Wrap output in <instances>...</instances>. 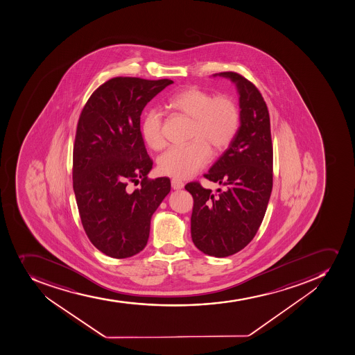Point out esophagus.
Returning <instances> with one entry per match:
<instances>
[{"mask_svg": "<svg viewBox=\"0 0 355 355\" xmlns=\"http://www.w3.org/2000/svg\"><path fill=\"white\" fill-rule=\"evenodd\" d=\"M171 186H173V189H182L184 187V182L182 180H179V179L173 178L171 180Z\"/></svg>", "mask_w": 355, "mask_h": 355, "instance_id": "34e87169", "label": "esophagus"}]
</instances>
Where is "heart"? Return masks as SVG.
<instances>
[{"instance_id": "obj_1", "label": "heart", "mask_w": 355, "mask_h": 355, "mask_svg": "<svg viewBox=\"0 0 355 355\" xmlns=\"http://www.w3.org/2000/svg\"><path fill=\"white\" fill-rule=\"evenodd\" d=\"M170 107L192 119L189 143L170 147L159 157V170L175 178L196 175L212 155L211 147L220 150L227 147L238 134L241 114L238 105L227 94L214 96L198 87H189L170 96ZM162 113L150 108L144 114L140 132L147 146L162 150L166 138L162 131Z\"/></svg>"}]
</instances>
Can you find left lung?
<instances>
[{
    "label": "left lung",
    "instance_id": "1",
    "mask_svg": "<svg viewBox=\"0 0 355 355\" xmlns=\"http://www.w3.org/2000/svg\"><path fill=\"white\" fill-rule=\"evenodd\" d=\"M219 75L235 82L241 108L238 134L205 173L223 189L212 193L192 182L185 189L194 201L193 242L203 254L223 258L247 247L259 230L273 187V144L270 113L257 87L239 73Z\"/></svg>",
    "mask_w": 355,
    "mask_h": 355
}]
</instances>
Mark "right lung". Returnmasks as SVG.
<instances>
[{
	"label": "right lung",
	"instance_id": "1",
	"mask_svg": "<svg viewBox=\"0 0 355 355\" xmlns=\"http://www.w3.org/2000/svg\"><path fill=\"white\" fill-rule=\"evenodd\" d=\"M169 78L117 76L96 89L78 117L73 148V189L85 234L110 257L146 247L150 218L171 189L168 177L150 179L153 161L140 132L148 101ZM130 182H141L129 193Z\"/></svg>",
	"mask_w": 355,
	"mask_h": 355
}]
</instances>
